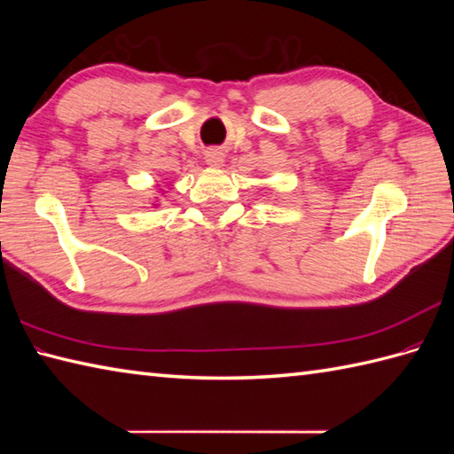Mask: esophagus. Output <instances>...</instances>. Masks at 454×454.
Returning <instances> with one entry per match:
<instances>
[{"instance_id": "obj_1", "label": "esophagus", "mask_w": 454, "mask_h": 454, "mask_svg": "<svg viewBox=\"0 0 454 454\" xmlns=\"http://www.w3.org/2000/svg\"><path fill=\"white\" fill-rule=\"evenodd\" d=\"M207 161L210 163V166H220L222 161H224V153H222L220 150H208L207 152Z\"/></svg>"}]
</instances>
